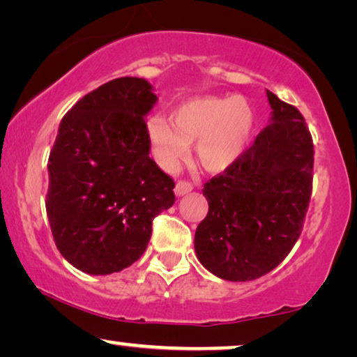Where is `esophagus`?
Segmentation results:
<instances>
[{
    "instance_id": "1",
    "label": "esophagus",
    "mask_w": 357,
    "mask_h": 357,
    "mask_svg": "<svg viewBox=\"0 0 357 357\" xmlns=\"http://www.w3.org/2000/svg\"><path fill=\"white\" fill-rule=\"evenodd\" d=\"M193 190V185L190 182H185V180H180V182H177V185H175L174 192L177 197H183V195L190 193Z\"/></svg>"
}]
</instances>
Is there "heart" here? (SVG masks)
<instances>
[{
    "instance_id": "1",
    "label": "heart",
    "mask_w": 357,
    "mask_h": 357,
    "mask_svg": "<svg viewBox=\"0 0 357 357\" xmlns=\"http://www.w3.org/2000/svg\"><path fill=\"white\" fill-rule=\"evenodd\" d=\"M255 115L245 97H197L174 110V121L155 115L148 121V138L160 167L174 170L195 155L209 172H222L237 162L250 141Z\"/></svg>"
}]
</instances>
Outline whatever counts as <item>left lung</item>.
I'll list each match as a JSON object with an SVG mask.
<instances>
[{"mask_svg": "<svg viewBox=\"0 0 357 357\" xmlns=\"http://www.w3.org/2000/svg\"><path fill=\"white\" fill-rule=\"evenodd\" d=\"M270 125L234 162L204 183L206 218L195 232L199 263L226 281H252L294 247L312 193L314 143L301 112L266 91Z\"/></svg>", "mask_w": 357, "mask_h": 357, "instance_id": "1", "label": "left lung"}]
</instances>
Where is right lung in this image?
Here are the masks:
<instances>
[{
	"instance_id": "right-lung-1",
	"label": "right lung",
	"mask_w": 357,
	"mask_h": 357,
	"mask_svg": "<svg viewBox=\"0 0 357 357\" xmlns=\"http://www.w3.org/2000/svg\"><path fill=\"white\" fill-rule=\"evenodd\" d=\"M155 102L143 77H119L77 100L58 128L47 216L58 250L87 275L138 260L153 219L175 202L174 180L149 158L144 119Z\"/></svg>"
}]
</instances>
